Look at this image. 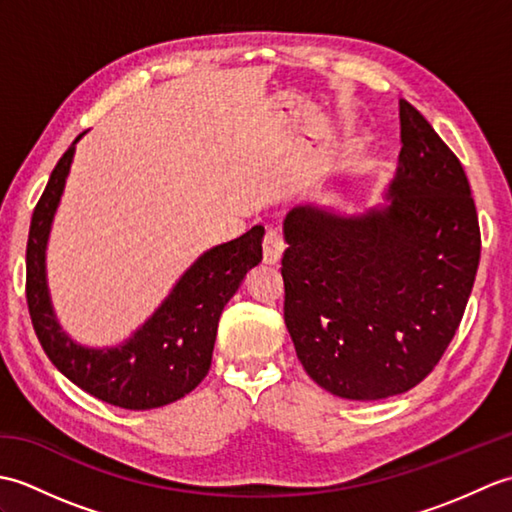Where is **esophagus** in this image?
Masks as SVG:
<instances>
[{
  "instance_id": "esophagus-1",
  "label": "esophagus",
  "mask_w": 512,
  "mask_h": 512,
  "mask_svg": "<svg viewBox=\"0 0 512 512\" xmlns=\"http://www.w3.org/2000/svg\"><path fill=\"white\" fill-rule=\"evenodd\" d=\"M286 250V242H284V235L279 233V228L270 226L266 231V237H264V262L275 266L281 262V255H284Z\"/></svg>"
}]
</instances>
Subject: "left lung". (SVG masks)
Wrapping results in <instances>:
<instances>
[{
  "mask_svg": "<svg viewBox=\"0 0 512 512\" xmlns=\"http://www.w3.org/2000/svg\"><path fill=\"white\" fill-rule=\"evenodd\" d=\"M385 202L356 215L295 206L284 220V319L308 376L347 400L405 394L438 365L480 264L466 173L400 99Z\"/></svg>",
  "mask_w": 512,
  "mask_h": 512,
  "instance_id": "obj_1",
  "label": "left lung"
}]
</instances>
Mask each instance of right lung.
Listing matches in <instances>:
<instances>
[{
    "instance_id": "obj_1",
    "label": "right lung",
    "mask_w": 512,
    "mask_h": 512,
    "mask_svg": "<svg viewBox=\"0 0 512 512\" xmlns=\"http://www.w3.org/2000/svg\"><path fill=\"white\" fill-rule=\"evenodd\" d=\"M85 134V132H83ZM79 134L52 169L26 246V299L37 339L52 365L94 398L123 409H156L187 396L209 374L217 323L250 268L262 262L264 226L206 250L184 270L156 312L114 347L76 343L54 314L46 248Z\"/></svg>"
}]
</instances>
